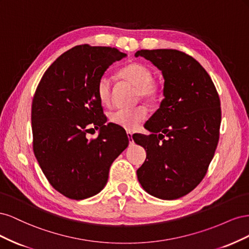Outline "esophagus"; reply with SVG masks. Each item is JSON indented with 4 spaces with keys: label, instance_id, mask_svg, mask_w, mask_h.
Here are the masks:
<instances>
[{
    "label": "esophagus",
    "instance_id": "34e87169",
    "mask_svg": "<svg viewBox=\"0 0 249 249\" xmlns=\"http://www.w3.org/2000/svg\"><path fill=\"white\" fill-rule=\"evenodd\" d=\"M126 135H127V138H129V142H130V144H133V143H134V140H133V137H132V133L127 132V133H126Z\"/></svg>",
    "mask_w": 249,
    "mask_h": 249
}]
</instances>
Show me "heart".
I'll use <instances>...</instances> for the list:
<instances>
[{
  "mask_svg": "<svg viewBox=\"0 0 249 249\" xmlns=\"http://www.w3.org/2000/svg\"><path fill=\"white\" fill-rule=\"evenodd\" d=\"M119 76L127 81L138 90V96L153 102L159 95V89L153 82V72L142 63H131L119 72ZM96 94L102 104L107 105L111 99V83L104 76L99 80L96 86ZM146 116V109L138 106L131 109H118L110 114L111 122L123 127L125 131H135Z\"/></svg>",
  "mask_w": 249,
  "mask_h": 249,
  "instance_id": "heart-1",
  "label": "heart"
}]
</instances>
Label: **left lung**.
<instances>
[{
  "instance_id": "8db88e82",
  "label": "left lung",
  "mask_w": 249,
  "mask_h": 249,
  "mask_svg": "<svg viewBox=\"0 0 249 249\" xmlns=\"http://www.w3.org/2000/svg\"><path fill=\"white\" fill-rule=\"evenodd\" d=\"M162 71L164 99L145 129L133 136L146 150L137 170L140 185L161 199L191 192L205 178L219 140L220 100L212 79L191 56L178 50H140ZM144 125V126H145Z\"/></svg>"
}]
</instances>
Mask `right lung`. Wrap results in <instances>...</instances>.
<instances>
[{"instance_id":"right-lung-1","label":"right lung","mask_w":249,"mask_h":249,"mask_svg":"<svg viewBox=\"0 0 249 249\" xmlns=\"http://www.w3.org/2000/svg\"><path fill=\"white\" fill-rule=\"evenodd\" d=\"M124 57L115 48L77 46L51 64L37 86L31 112L34 155L53 188L71 199L101 192L113 161L129 145L122 127L106 124L96 94L105 71ZM92 126L99 135L89 141Z\"/></svg>"}]
</instances>
